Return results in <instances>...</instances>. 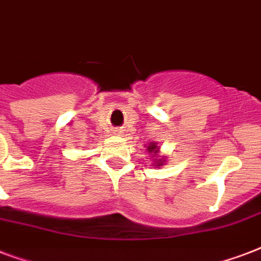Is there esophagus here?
<instances>
[{"label": "esophagus", "mask_w": 261, "mask_h": 261, "mask_svg": "<svg viewBox=\"0 0 261 261\" xmlns=\"http://www.w3.org/2000/svg\"><path fill=\"white\" fill-rule=\"evenodd\" d=\"M114 134L115 135H122L123 134V130H122V128H115Z\"/></svg>", "instance_id": "34e87169"}]
</instances>
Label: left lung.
<instances>
[{
	"label": "left lung",
	"instance_id": "left-lung-1",
	"mask_svg": "<svg viewBox=\"0 0 261 261\" xmlns=\"http://www.w3.org/2000/svg\"><path fill=\"white\" fill-rule=\"evenodd\" d=\"M147 151H149V153H151V157H155V154H157V153H159V150H160V147L157 146V145H155V143H153V142H150L149 143V146H147V149H146ZM155 161H154V167L155 168H159V167H161V165H164V163H165V159H154Z\"/></svg>",
	"mask_w": 261,
	"mask_h": 261
}]
</instances>
